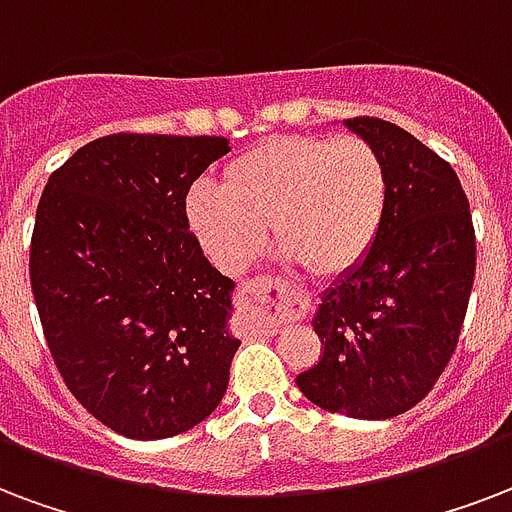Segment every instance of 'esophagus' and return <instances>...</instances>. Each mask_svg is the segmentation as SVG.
<instances>
[{"label": "esophagus", "instance_id": "1", "mask_svg": "<svg viewBox=\"0 0 512 512\" xmlns=\"http://www.w3.org/2000/svg\"><path fill=\"white\" fill-rule=\"evenodd\" d=\"M241 292L252 300H260L265 306H271L273 322H295L303 314V303L298 298L287 295V284L279 276H255L249 282L241 284Z\"/></svg>", "mask_w": 512, "mask_h": 512}]
</instances>
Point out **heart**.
<instances>
[{
	"label": "heart",
	"instance_id": "b5f03b06",
	"mask_svg": "<svg viewBox=\"0 0 512 512\" xmlns=\"http://www.w3.org/2000/svg\"><path fill=\"white\" fill-rule=\"evenodd\" d=\"M389 171L362 136H279L225 166L220 187H195L187 212L222 271L263 255L268 230L311 276H338L365 260L384 228Z\"/></svg>",
	"mask_w": 512,
	"mask_h": 512
}]
</instances>
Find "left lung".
I'll return each instance as SVG.
<instances>
[{
  "mask_svg": "<svg viewBox=\"0 0 512 512\" xmlns=\"http://www.w3.org/2000/svg\"><path fill=\"white\" fill-rule=\"evenodd\" d=\"M346 126L384 155L389 204L376 244L322 295V354L295 384L349 419L411 411L454 357L475 279V228L462 182L438 152L381 117Z\"/></svg>",
  "mask_w": 512,
  "mask_h": 512,
  "instance_id": "1",
  "label": "left lung"
}]
</instances>
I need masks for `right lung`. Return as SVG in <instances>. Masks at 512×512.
I'll list each match as a JSON object with an SVG mask.
<instances>
[{"mask_svg": "<svg viewBox=\"0 0 512 512\" xmlns=\"http://www.w3.org/2000/svg\"><path fill=\"white\" fill-rule=\"evenodd\" d=\"M222 136L109 134L50 174L31 233L42 333L93 419L161 440L220 405L239 341L233 282L204 257L187 193Z\"/></svg>", "mask_w": 512, "mask_h": 512, "instance_id": "1", "label": "right lung"}]
</instances>
